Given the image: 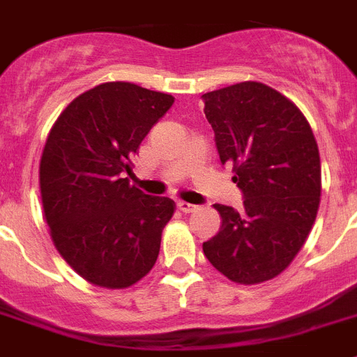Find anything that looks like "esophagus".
Segmentation results:
<instances>
[{
  "label": "esophagus",
  "instance_id": "1",
  "mask_svg": "<svg viewBox=\"0 0 357 357\" xmlns=\"http://www.w3.org/2000/svg\"><path fill=\"white\" fill-rule=\"evenodd\" d=\"M176 208L181 209L182 213H193L195 209H197V206H193V204L190 202H184V200H178V202H176Z\"/></svg>",
  "mask_w": 357,
  "mask_h": 357
}]
</instances>
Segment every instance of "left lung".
Masks as SVG:
<instances>
[{
    "label": "left lung",
    "mask_w": 357,
    "mask_h": 357,
    "mask_svg": "<svg viewBox=\"0 0 357 357\" xmlns=\"http://www.w3.org/2000/svg\"><path fill=\"white\" fill-rule=\"evenodd\" d=\"M222 164L233 166L243 209L215 204L220 231L202 243L215 269L236 283L278 276L305 243L321 195L314 133L298 106L257 81L204 93Z\"/></svg>",
    "instance_id": "1"
}]
</instances>
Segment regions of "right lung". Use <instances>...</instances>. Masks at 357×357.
Instances as JSON below:
<instances>
[{
	"label": "right lung",
	"instance_id": "obj_1",
	"mask_svg": "<svg viewBox=\"0 0 357 357\" xmlns=\"http://www.w3.org/2000/svg\"><path fill=\"white\" fill-rule=\"evenodd\" d=\"M175 97L132 83H105L75 97L48 133L39 188L54 245L93 285L124 289L157 261L167 197L130 185L132 158Z\"/></svg>",
	"mask_w": 357,
	"mask_h": 357
}]
</instances>
